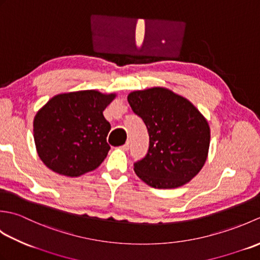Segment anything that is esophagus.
<instances>
[{
  "label": "esophagus",
  "mask_w": 260,
  "mask_h": 260,
  "mask_svg": "<svg viewBox=\"0 0 260 260\" xmlns=\"http://www.w3.org/2000/svg\"><path fill=\"white\" fill-rule=\"evenodd\" d=\"M129 146H131V144H129V142H126L125 144L121 146V148H123L124 151H128L129 150Z\"/></svg>",
  "instance_id": "34e87169"
}]
</instances>
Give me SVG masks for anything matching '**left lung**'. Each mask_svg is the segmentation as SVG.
Wrapping results in <instances>:
<instances>
[{
    "label": "left lung",
    "mask_w": 260,
    "mask_h": 260,
    "mask_svg": "<svg viewBox=\"0 0 260 260\" xmlns=\"http://www.w3.org/2000/svg\"><path fill=\"white\" fill-rule=\"evenodd\" d=\"M127 101L150 136L146 156L134 164L136 175L156 189L190 182L208 157L210 127L204 116L186 98L164 87L132 91Z\"/></svg>",
    "instance_id": "left-lung-1"
}]
</instances>
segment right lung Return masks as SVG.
Returning a JSON list of instances; mask_svg holds the SVG:
<instances>
[{"mask_svg": "<svg viewBox=\"0 0 260 260\" xmlns=\"http://www.w3.org/2000/svg\"><path fill=\"white\" fill-rule=\"evenodd\" d=\"M116 93L80 90L59 93L38 110L33 137L39 157L58 174L80 176L97 169L110 146L103 112Z\"/></svg>", "mask_w": 260, "mask_h": 260, "instance_id": "right-lung-1", "label": "right lung"}]
</instances>
